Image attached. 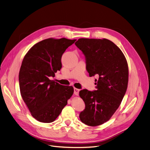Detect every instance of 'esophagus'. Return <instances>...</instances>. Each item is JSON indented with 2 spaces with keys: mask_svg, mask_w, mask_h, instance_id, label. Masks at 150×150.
<instances>
[{
  "mask_svg": "<svg viewBox=\"0 0 150 150\" xmlns=\"http://www.w3.org/2000/svg\"><path fill=\"white\" fill-rule=\"evenodd\" d=\"M79 92V90L77 89V88H74V94L76 95V96H78Z\"/></svg>",
  "mask_w": 150,
  "mask_h": 150,
  "instance_id": "obj_1",
  "label": "esophagus"
}]
</instances>
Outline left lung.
Returning a JSON list of instances; mask_svg holds the SVG:
<instances>
[{
	"instance_id": "1",
	"label": "left lung",
	"mask_w": 150,
	"mask_h": 150,
	"mask_svg": "<svg viewBox=\"0 0 150 150\" xmlns=\"http://www.w3.org/2000/svg\"><path fill=\"white\" fill-rule=\"evenodd\" d=\"M75 45L85 56L90 77H99L95 80L96 90L83 89L79 92L85 105L79 118L87 125L98 126L110 120L126 93L127 62L120 48L107 39L81 38Z\"/></svg>"
}]
</instances>
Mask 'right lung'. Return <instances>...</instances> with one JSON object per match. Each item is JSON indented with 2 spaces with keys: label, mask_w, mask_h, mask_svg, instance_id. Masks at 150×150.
<instances>
[{
  "label": "right lung",
  "mask_w": 150,
  "mask_h": 150,
  "mask_svg": "<svg viewBox=\"0 0 150 150\" xmlns=\"http://www.w3.org/2000/svg\"><path fill=\"white\" fill-rule=\"evenodd\" d=\"M76 39H47L37 43L25 56L19 74L22 98L32 116L39 122L56 119L74 93L50 79L62 68L61 57Z\"/></svg>",
  "instance_id": "1"
}]
</instances>
